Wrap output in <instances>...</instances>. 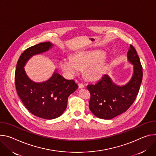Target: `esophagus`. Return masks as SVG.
I'll list each match as a JSON object with an SVG mask.
<instances>
[{
  "label": "esophagus",
  "mask_w": 156,
  "mask_h": 156,
  "mask_svg": "<svg viewBox=\"0 0 156 156\" xmlns=\"http://www.w3.org/2000/svg\"><path fill=\"white\" fill-rule=\"evenodd\" d=\"M78 87L79 88H83L84 87V84L83 83H79L78 84Z\"/></svg>",
  "instance_id": "34e87169"
}]
</instances>
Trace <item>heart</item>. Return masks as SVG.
Returning a JSON list of instances; mask_svg holds the SVG:
<instances>
[{
  "instance_id": "heart-1",
  "label": "heart",
  "mask_w": 156,
  "mask_h": 156,
  "mask_svg": "<svg viewBox=\"0 0 156 156\" xmlns=\"http://www.w3.org/2000/svg\"><path fill=\"white\" fill-rule=\"evenodd\" d=\"M103 55L98 51H85L76 54L73 58H63L60 66L63 72L69 76L80 73L81 70L86 69V76L90 80L100 77L104 69V65L100 61Z\"/></svg>"
}]
</instances>
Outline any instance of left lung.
Here are the masks:
<instances>
[{
	"mask_svg": "<svg viewBox=\"0 0 156 156\" xmlns=\"http://www.w3.org/2000/svg\"><path fill=\"white\" fill-rule=\"evenodd\" d=\"M127 58L134 65V73L130 81L125 85L118 86L104 75L94 84H88L90 93V111L96 117L111 119L129 108L135 101L143 80V67L134 47L130 45Z\"/></svg>",
	"mask_w": 156,
	"mask_h": 156,
	"instance_id": "1",
	"label": "left lung"
}]
</instances>
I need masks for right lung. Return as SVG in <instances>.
<instances>
[{
  "instance_id": "1",
  "label": "right lung",
  "mask_w": 156,
  "mask_h": 156,
  "mask_svg": "<svg viewBox=\"0 0 156 156\" xmlns=\"http://www.w3.org/2000/svg\"><path fill=\"white\" fill-rule=\"evenodd\" d=\"M53 45L44 42L26 49L17 62L15 83L17 94L25 108L32 114L45 119L60 116L67 106L68 96L75 91L78 84L55 72L47 81L35 83L27 76L24 66L32 56L48 50Z\"/></svg>"
}]
</instances>
